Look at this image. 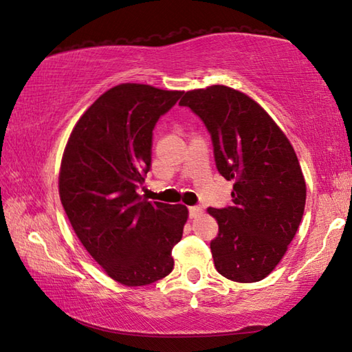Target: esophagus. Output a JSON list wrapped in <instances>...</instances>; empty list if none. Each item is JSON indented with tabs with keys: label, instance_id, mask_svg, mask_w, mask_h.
Segmentation results:
<instances>
[{
	"label": "esophagus",
	"instance_id": "1",
	"mask_svg": "<svg viewBox=\"0 0 352 352\" xmlns=\"http://www.w3.org/2000/svg\"><path fill=\"white\" fill-rule=\"evenodd\" d=\"M202 214V208L201 207H190V217L196 219Z\"/></svg>",
	"mask_w": 352,
	"mask_h": 352
}]
</instances>
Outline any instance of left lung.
<instances>
[{
    "label": "left lung",
    "instance_id": "8db88e82",
    "mask_svg": "<svg viewBox=\"0 0 352 352\" xmlns=\"http://www.w3.org/2000/svg\"><path fill=\"white\" fill-rule=\"evenodd\" d=\"M179 104L207 125L219 173L234 182L233 205L207 210L219 223L214 267L230 280H262L302 222L307 184L293 145L253 98L227 85L190 90Z\"/></svg>",
    "mask_w": 352,
    "mask_h": 352
}]
</instances>
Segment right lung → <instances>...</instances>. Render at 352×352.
I'll return each mask as SVG.
<instances>
[{
  "instance_id": "1",
  "label": "right lung",
  "mask_w": 352,
  "mask_h": 352,
  "mask_svg": "<svg viewBox=\"0 0 352 352\" xmlns=\"http://www.w3.org/2000/svg\"><path fill=\"white\" fill-rule=\"evenodd\" d=\"M182 91L125 82L99 96L73 127L59 168V199L87 253L125 287L173 270L188 208L138 195L151 165L157 119Z\"/></svg>"
}]
</instances>
